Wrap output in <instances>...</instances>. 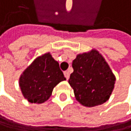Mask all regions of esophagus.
Segmentation results:
<instances>
[{
  "instance_id": "obj_1",
  "label": "esophagus",
  "mask_w": 131,
  "mask_h": 131,
  "mask_svg": "<svg viewBox=\"0 0 131 131\" xmlns=\"http://www.w3.org/2000/svg\"><path fill=\"white\" fill-rule=\"evenodd\" d=\"M63 74H64V77H66V79L68 80V79H69V77H70V72H69L68 71H65V72H63Z\"/></svg>"
}]
</instances>
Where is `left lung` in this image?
Listing matches in <instances>:
<instances>
[{"label":"left lung","instance_id":"left-lung-1","mask_svg":"<svg viewBox=\"0 0 131 131\" xmlns=\"http://www.w3.org/2000/svg\"><path fill=\"white\" fill-rule=\"evenodd\" d=\"M72 68L74 71L68 83L80 104L94 107L109 100L116 78L104 57L96 50L77 54L72 62Z\"/></svg>","mask_w":131,"mask_h":131}]
</instances>
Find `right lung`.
I'll return each instance as SVG.
<instances>
[{"label":"right lung","mask_w":131,"mask_h":131,"mask_svg":"<svg viewBox=\"0 0 131 131\" xmlns=\"http://www.w3.org/2000/svg\"><path fill=\"white\" fill-rule=\"evenodd\" d=\"M65 80L59 63L51 54L46 53L36 58L22 72L19 86L29 102L41 104L49 99L53 89Z\"/></svg>","instance_id":"1"}]
</instances>
